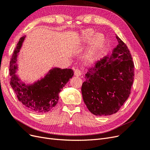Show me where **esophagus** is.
I'll use <instances>...</instances> for the list:
<instances>
[{"label": "esophagus", "mask_w": 150, "mask_h": 150, "mask_svg": "<svg viewBox=\"0 0 150 150\" xmlns=\"http://www.w3.org/2000/svg\"><path fill=\"white\" fill-rule=\"evenodd\" d=\"M82 74V72H81V71L79 69H76L74 70V75L76 76H80Z\"/></svg>", "instance_id": "esophagus-1"}]
</instances>
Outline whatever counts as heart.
<instances>
[{"label":"heart","mask_w":150,"mask_h":150,"mask_svg":"<svg viewBox=\"0 0 150 150\" xmlns=\"http://www.w3.org/2000/svg\"><path fill=\"white\" fill-rule=\"evenodd\" d=\"M75 40L77 44L84 45L89 42L85 52V59L88 62H93L104 52L107 44V39L103 34H96L93 29H86L80 31Z\"/></svg>","instance_id":"1"}]
</instances>
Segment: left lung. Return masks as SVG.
I'll list each match as a JSON object with an SVG mask.
<instances>
[{"instance_id":"8db88e82","label":"left lung","mask_w":150,"mask_h":150,"mask_svg":"<svg viewBox=\"0 0 150 150\" xmlns=\"http://www.w3.org/2000/svg\"><path fill=\"white\" fill-rule=\"evenodd\" d=\"M112 54L88 69L81 92L89 111L96 116L115 114L128 98L134 80V63L129 49L116 35Z\"/></svg>"}]
</instances>
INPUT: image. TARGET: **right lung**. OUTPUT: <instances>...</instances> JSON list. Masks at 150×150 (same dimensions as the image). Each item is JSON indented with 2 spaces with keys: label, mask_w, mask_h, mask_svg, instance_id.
Listing matches in <instances>:
<instances>
[{
  "label": "right lung",
  "mask_w": 150,
  "mask_h": 150,
  "mask_svg": "<svg viewBox=\"0 0 150 150\" xmlns=\"http://www.w3.org/2000/svg\"><path fill=\"white\" fill-rule=\"evenodd\" d=\"M25 36L22 37L13 51L10 62V84L19 101L29 110L35 112H46L55 107L59 94L74 75L71 69L54 67L44 78L34 84L26 85L16 74L17 56Z\"/></svg>",
  "instance_id": "obj_1"
}]
</instances>
